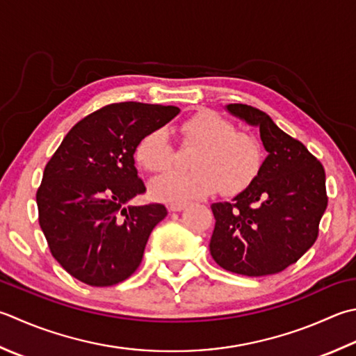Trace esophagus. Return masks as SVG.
<instances>
[{"label":"esophagus","mask_w":356,"mask_h":356,"mask_svg":"<svg viewBox=\"0 0 356 356\" xmlns=\"http://www.w3.org/2000/svg\"><path fill=\"white\" fill-rule=\"evenodd\" d=\"M170 211H182V210H185V208H186V204H171L170 207Z\"/></svg>","instance_id":"esophagus-1"}]
</instances>
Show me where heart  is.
Segmentation results:
<instances>
[{"label":"heart","mask_w":356,"mask_h":356,"mask_svg":"<svg viewBox=\"0 0 356 356\" xmlns=\"http://www.w3.org/2000/svg\"><path fill=\"white\" fill-rule=\"evenodd\" d=\"M182 137L200 148L193 154L190 171H171L151 185L157 199L188 202L205 197L220 186L225 194H234L253 182L262 166V146L247 132L234 131L224 117L202 111L182 124ZM174 148L168 132L156 128L138 140L136 160L149 172H163L171 166Z\"/></svg>","instance_id":"b5f03b06"}]
</instances>
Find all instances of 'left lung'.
<instances>
[{
    "label": "left lung",
    "instance_id": "left-lung-1",
    "mask_svg": "<svg viewBox=\"0 0 356 356\" xmlns=\"http://www.w3.org/2000/svg\"><path fill=\"white\" fill-rule=\"evenodd\" d=\"M228 113L259 128L268 156L256 179L232 202L211 205L210 253L218 266L243 276L275 275L315 243L327 208L319 160L276 127L261 109L242 103Z\"/></svg>",
    "mask_w": 356,
    "mask_h": 356
}]
</instances>
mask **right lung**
I'll return each mask as SVG.
<instances>
[{
  "mask_svg": "<svg viewBox=\"0 0 356 356\" xmlns=\"http://www.w3.org/2000/svg\"><path fill=\"white\" fill-rule=\"evenodd\" d=\"M180 109L113 103L86 115L63 138L37 191L38 220L49 250L75 280L115 285L140 266L165 205H128L146 191L134 166L138 140Z\"/></svg>",
  "mask_w": 356,
  "mask_h": 356,
  "instance_id": "1",
  "label": "right lung"
}]
</instances>
